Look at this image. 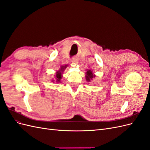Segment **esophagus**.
I'll list each match as a JSON object with an SVG mask.
<instances>
[{
	"instance_id": "obj_1",
	"label": "esophagus",
	"mask_w": 150,
	"mask_h": 150,
	"mask_svg": "<svg viewBox=\"0 0 150 150\" xmlns=\"http://www.w3.org/2000/svg\"><path fill=\"white\" fill-rule=\"evenodd\" d=\"M71 61L72 63H74V64H77V63L78 62V59L76 57H73Z\"/></svg>"
}]
</instances>
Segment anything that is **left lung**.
Instances as JSON below:
<instances>
[{
    "instance_id": "left-lung-1",
    "label": "left lung",
    "mask_w": 150,
    "mask_h": 150,
    "mask_svg": "<svg viewBox=\"0 0 150 150\" xmlns=\"http://www.w3.org/2000/svg\"><path fill=\"white\" fill-rule=\"evenodd\" d=\"M94 77L95 76H94V75H93V72L91 71V70H89V71H88L87 72H86V79L88 81H90L93 78H94Z\"/></svg>"
}]
</instances>
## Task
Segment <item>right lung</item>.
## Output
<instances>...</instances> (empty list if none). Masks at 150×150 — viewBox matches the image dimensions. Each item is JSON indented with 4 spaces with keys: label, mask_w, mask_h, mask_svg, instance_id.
<instances>
[{
    "label": "right lung",
    "mask_w": 150,
    "mask_h": 150,
    "mask_svg": "<svg viewBox=\"0 0 150 150\" xmlns=\"http://www.w3.org/2000/svg\"><path fill=\"white\" fill-rule=\"evenodd\" d=\"M66 66H67L66 65V66H62V67H61L60 71H59L57 72L56 76V81H57V82H59V81H60V80H61V76H62V75H61L62 72L64 70V69L66 67Z\"/></svg>",
    "instance_id": "add662e5"
}]
</instances>
